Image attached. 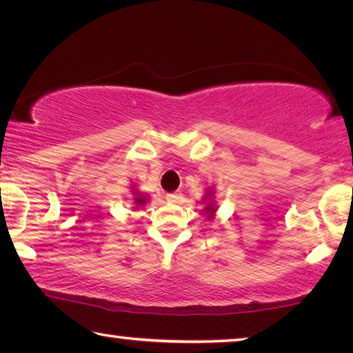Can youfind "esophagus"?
Instances as JSON below:
<instances>
[{
  "label": "esophagus",
  "mask_w": 353,
  "mask_h": 353,
  "mask_svg": "<svg viewBox=\"0 0 353 353\" xmlns=\"http://www.w3.org/2000/svg\"><path fill=\"white\" fill-rule=\"evenodd\" d=\"M166 199H168L170 202H174V204H179V202H182V199H183V196H182V193H168L166 194Z\"/></svg>",
  "instance_id": "1"
}]
</instances>
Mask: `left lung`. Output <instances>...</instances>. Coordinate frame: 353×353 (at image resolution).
<instances>
[{
    "mask_svg": "<svg viewBox=\"0 0 353 353\" xmlns=\"http://www.w3.org/2000/svg\"><path fill=\"white\" fill-rule=\"evenodd\" d=\"M214 193H216V191H214L213 187L207 188L204 198H202V201H201L202 204L205 205L204 208H202V213L205 214L207 219H212L214 214H216V210H218V204H216V201H214Z\"/></svg>",
    "mask_w": 353,
    "mask_h": 353,
    "instance_id": "left-lung-1",
    "label": "left lung"
}]
</instances>
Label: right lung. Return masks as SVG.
<instances>
[{
    "label": "right lung",
    "mask_w": 353,
    "mask_h": 353,
    "mask_svg": "<svg viewBox=\"0 0 353 353\" xmlns=\"http://www.w3.org/2000/svg\"><path fill=\"white\" fill-rule=\"evenodd\" d=\"M130 194H132V198H130V199H132V202H134V208H140V207L145 205L148 202V198H149L148 194L141 193L139 187H135V185L130 187Z\"/></svg>",
    "instance_id": "1"
}]
</instances>
